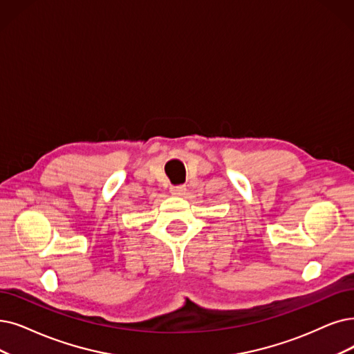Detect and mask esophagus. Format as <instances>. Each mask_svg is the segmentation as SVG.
<instances>
[{
	"mask_svg": "<svg viewBox=\"0 0 354 354\" xmlns=\"http://www.w3.org/2000/svg\"><path fill=\"white\" fill-rule=\"evenodd\" d=\"M169 193H171L173 196H183L186 193V187L185 186H171L169 187Z\"/></svg>",
	"mask_w": 354,
	"mask_h": 354,
	"instance_id": "obj_1",
	"label": "esophagus"
}]
</instances>
